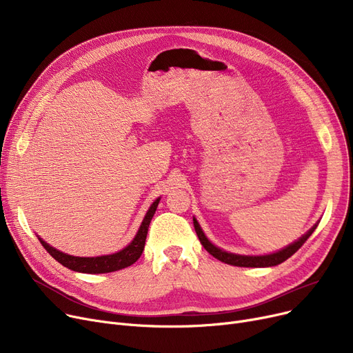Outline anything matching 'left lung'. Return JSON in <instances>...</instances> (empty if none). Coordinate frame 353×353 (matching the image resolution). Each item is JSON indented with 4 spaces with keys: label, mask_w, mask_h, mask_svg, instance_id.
Masks as SVG:
<instances>
[{
    "label": "left lung",
    "mask_w": 353,
    "mask_h": 353,
    "mask_svg": "<svg viewBox=\"0 0 353 353\" xmlns=\"http://www.w3.org/2000/svg\"><path fill=\"white\" fill-rule=\"evenodd\" d=\"M193 225H194V230L197 233V237L200 240V243L203 245V248H205L213 257H216L217 261L225 262V263L232 265V266H239V268H272V266L283 263L286 259H289L292 254L298 252L303 246L306 240L309 239V236L314 232V229L318 228L319 221H318V223H314L302 237H299L298 240H296V242L290 243L289 246L283 248L282 250H277V252L269 253V254H261V256L237 254V253H230V252L220 249V248L214 246L208 239L205 232L201 230L196 217H193Z\"/></svg>",
    "instance_id": "left-lung-1"
}]
</instances>
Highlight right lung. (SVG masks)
<instances>
[{
	"label": "right lung",
	"mask_w": 353,
	"mask_h": 353,
	"mask_svg": "<svg viewBox=\"0 0 353 353\" xmlns=\"http://www.w3.org/2000/svg\"><path fill=\"white\" fill-rule=\"evenodd\" d=\"M161 197H157L150 209L147 210L141 225L134 236V239L130 242L124 249L113 253V254H104V256H96V257H80V256H72L67 254L64 252H60L55 248L50 246L47 242L37 234L41 245L44 249L63 266L74 270V272H80V273H110V272H116L124 268L132 266L139 261V257L141 256L145 245V237L148 232V226H150V221L156 213V209L159 206V201Z\"/></svg>",
	"instance_id": "add662e5"
}]
</instances>
